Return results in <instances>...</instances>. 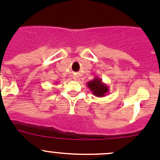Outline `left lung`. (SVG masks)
<instances>
[{"label": "left lung", "instance_id": "obj_1", "mask_svg": "<svg viewBox=\"0 0 160 160\" xmlns=\"http://www.w3.org/2000/svg\"><path fill=\"white\" fill-rule=\"evenodd\" d=\"M88 88L96 97H104L109 93V87L102 81V79L96 77L87 83Z\"/></svg>", "mask_w": 160, "mask_h": 160}]
</instances>
